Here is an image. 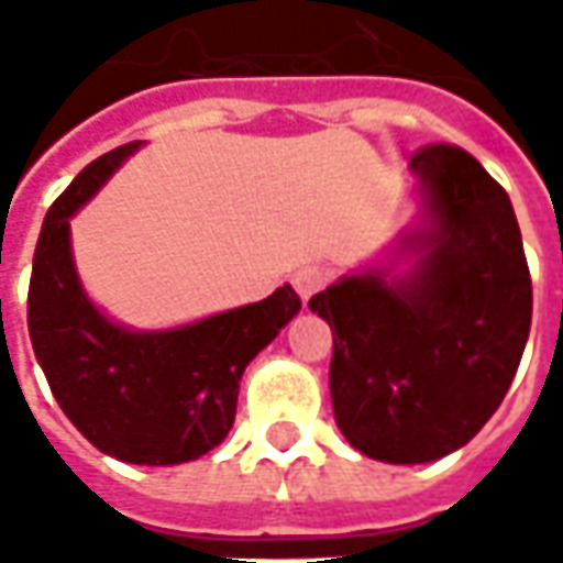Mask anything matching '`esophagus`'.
Masks as SVG:
<instances>
[{
	"label": "esophagus",
	"mask_w": 563,
	"mask_h": 563,
	"mask_svg": "<svg viewBox=\"0 0 563 563\" xmlns=\"http://www.w3.org/2000/svg\"><path fill=\"white\" fill-rule=\"evenodd\" d=\"M325 282H329V275H325L322 266H300V269H294L291 275L294 291L300 294V300H310L313 294L322 291Z\"/></svg>",
	"instance_id": "esophagus-1"
}]
</instances>
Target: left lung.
Instances as JSON below:
<instances>
[{"label": "left lung", "mask_w": 563, "mask_h": 563, "mask_svg": "<svg viewBox=\"0 0 563 563\" xmlns=\"http://www.w3.org/2000/svg\"><path fill=\"white\" fill-rule=\"evenodd\" d=\"M420 225L382 269L310 300L332 325V407L360 454L429 464L464 448L508 395L532 319V282L505 187L466 150L410 159ZM410 258L407 271H395Z\"/></svg>", "instance_id": "8db88e82"}]
</instances>
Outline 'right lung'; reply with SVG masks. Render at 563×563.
<instances>
[{
  "mask_svg": "<svg viewBox=\"0 0 563 563\" xmlns=\"http://www.w3.org/2000/svg\"><path fill=\"white\" fill-rule=\"evenodd\" d=\"M143 143L99 156L49 206L36 241L27 329L58 407L102 454L172 466L225 442L247 363L294 316L291 285L260 303L163 332H137L99 313L71 256V216Z\"/></svg>",
  "mask_w": 563,
  "mask_h": 563,
  "instance_id": "1",
  "label": "right lung"
}]
</instances>
